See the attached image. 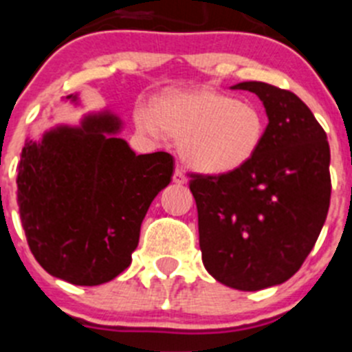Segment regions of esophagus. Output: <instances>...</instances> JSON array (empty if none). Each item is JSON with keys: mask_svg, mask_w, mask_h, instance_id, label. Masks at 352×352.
Listing matches in <instances>:
<instances>
[{"mask_svg": "<svg viewBox=\"0 0 352 352\" xmlns=\"http://www.w3.org/2000/svg\"><path fill=\"white\" fill-rule=\"evenodd\" d=\"M173 182L178 183V185H185V183H186V174H185V170L182 169V167H176V169H174Z\"/></svg>", "mask_w": 352, "mask_h": 352, "instance_id": "obj_1", "label": "esophagus"}]
</instances>
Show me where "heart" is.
I'll use <instances>...</instances> for the list:
<instances>
[{
	"label": "heart",
	"instance_id": "obj_1",
	"mask_svg": "<svg viewBox=\"0 0 352 352\" xmlns=\"http://www.w3.org/2000/svg\"><path fill=\"white\" fill-rule=\"evenodd\" d=\"M135 123L149 135L160 129L178 138L183 158L206 174H229L256 157L266 135L261 109L211 88L166 89L135 109Z\"/></svg>",
	"mask_w": 352,
	"mask_h": 352
}]
</instances>
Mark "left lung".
<instances>
[{
  "instance_id": "obj_1",
  "label": "left lung",
  "mask_w": 352,
  "mask_h": 352,
  "mask_svg": "<svg viewBox=\"0 0 352 352\" xmlns=\"http://www.w3.org/2000/svg\"><path fill=\"white\" fill-rule=\"evenodd\" d=\"M266 135L247 166L190 174L204 268L227 287L261 291L289 280L316 245L331 195L326 132L294 93L257 80Z\"/></svg>"
}]
</instances>
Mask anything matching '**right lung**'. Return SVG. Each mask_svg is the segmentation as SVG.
I'll return each instance as SVG.
<instances>
[{"instance_id": "add662e5", "label": "right lung", "mask_w": 352, "mask_h": 352, "mask_svg": "<svg viewBox=\"0 0 352 352\" xmlns=\"http://www.w3.org/2000/svg\"><path fill=\"white\" fill-rule=\"evenodd\" d=\"M120 129L107 111L89 114L26 141L21 153L17 204L30 250L70 284L100 285L129 268L146 211L170 183L174 158L135 155Z\"/></svg>"}]
</instances>
